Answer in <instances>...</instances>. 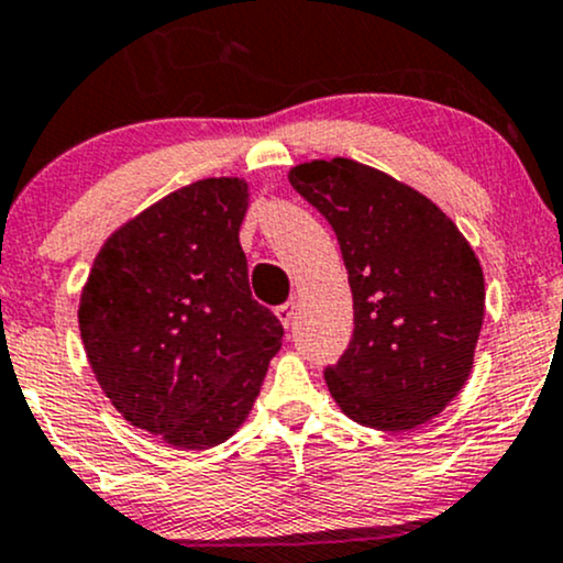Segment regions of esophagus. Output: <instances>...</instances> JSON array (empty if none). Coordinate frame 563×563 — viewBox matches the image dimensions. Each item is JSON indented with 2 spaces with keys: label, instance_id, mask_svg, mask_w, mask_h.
Segmentation results:
<instances>
[{
  "label": "esophagus",
  "instance_id": "obj_1",
  "mask_svg": "<svg viewBox=\"0 0 563 563\" xmlns=\"http://www.w3.org/2000/svg\"><path fill=\"white\" fill-rule=\"evenodd\" d=\"M275 314H277V320L283 322V325H290V322H294V318H296V301L280 303V307L275 309Z\"/></svg>",
  "mask_w": 563,
  "mask_h": 563
}]
</instances>
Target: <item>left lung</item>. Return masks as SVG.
Returning <instances> with one entry per match:
<instances>
[{
  "label": "left lung",
  "instance_id": "obj_1",
  "mask_svg": "<svg viewBox=\"0 0 563 563\" xmlns=\"http://www.w3.org/2000/svg\"><path fill=\"white\" fill-rule=\"evenodd\" d=\"M288 179L333 228L352 288V341L325 367L335 405L380 431L431 421L474 367L484 320L474 249L437 203L373 166L309 161Z\"/></svg>",
  "mask_w": 563,
  "mask_h": 563
}]
</instances>
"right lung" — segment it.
Wrapping results in <instances>:
<instances>
[{"label": "right lung", "instance_id": "add662e5", "mask_svg": "<svg viewBox=\"0 0 563 563\" xmlns=\"http://www.w3.org/2000/svg\"><path fill=\"white\" fill-rule=\"evenodd\" d=\"M245 209V179L179 187L108 238L81 290V341L100 389L177 450L235 434L283 344L280 320L251 299L238 241Z\"/></svg>", "mask_w": 563, "mask_h": 563}]
</instances>
